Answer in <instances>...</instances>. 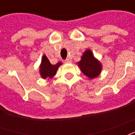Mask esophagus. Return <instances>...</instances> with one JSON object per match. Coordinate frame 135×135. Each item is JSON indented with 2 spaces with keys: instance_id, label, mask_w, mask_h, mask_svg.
Masks as SVG:
<instances>
[{
  "instance_id": "obj_1",
  "label": "esophagus",
  "mask_w": 135,
  "mask_h": 135,
  "mask_svg": "<svg viewBox=\"0 0 135 135\" xmlns=\"http://www.w3.org/2000/svg\"><path fill=\"white\" fill-rule=\"evenodd\" d=\"M64 63H66V64H69V63H71V59H66V60H64Z\"/></svg>"
}]
</instances>
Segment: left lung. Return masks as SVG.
<instances>
[{
	"mask_svg": "<svg viewBox=\"0 0 135 135\" xmlns=\"http://www.w3.org/2000/svg\"><path fill=\"white\" fill-rule=\"evenodd\" d=\"M77 64L82 73L91 79L97 77L101 72V64L94 57L93 52L90 49L83 53L80 61Z\"/></svg>",
	"mask_w": 135,
	"mask_h": 135,
	"instance_id": "8db88e82",
	"label": "left lung"
}]
</instances>
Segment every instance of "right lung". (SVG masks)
I'll return each mask as SVG.
<instances>
[{
  "instance_id": "add662e5",
  "label": "right lung",
  "mask_w": 135,
  "mask_h": 135,
  "mask_svg": "<svg viewBox=\"0 0 135 135\" xmlns=\"http://www.w3.org/2000/svg\"><path fill=\"white\" fill-rule=\"evenodd\" d=\"M61 62L56 64L52 65L45 55H43L42 58L41 64L40 66V74L42 78L43 79H52L55 76L59 67L61 65Z\"/></svg>"
}]
</instances>
